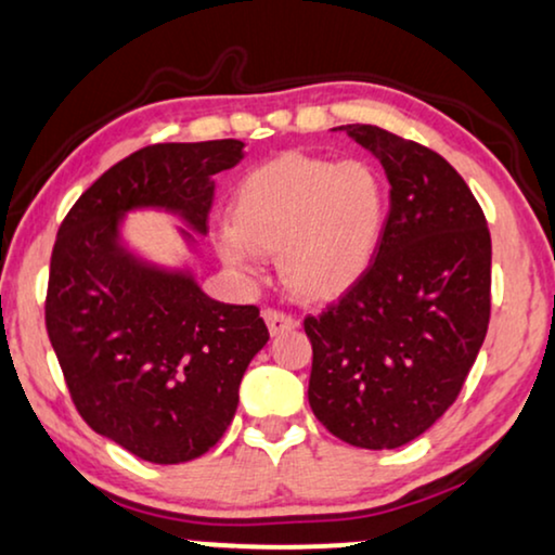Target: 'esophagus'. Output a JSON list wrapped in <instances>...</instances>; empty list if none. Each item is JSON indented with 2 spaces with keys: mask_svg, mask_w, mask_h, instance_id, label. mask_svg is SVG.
Returning a JSON list of instances; mask_svg holds the SVG:
<instances>
[{
  "mask_svg": "<svg viewBox=\"0 0 555 555\" xmlns=\"http://www.w3.org/2000/svg\"><path fill=\"white\" fill-rule=\"evenodd\" d=\"M262 319H264V323H268V328H270L272 336L287 334V331H293L295 326H298V321H295L291 313L275 311V308H264Z\"/></svg>",
  "mask_w": 555,
  "mask_h": 555,
  "instance_id": "34e87169",
  "label": "esophagus"
}]
</instances>
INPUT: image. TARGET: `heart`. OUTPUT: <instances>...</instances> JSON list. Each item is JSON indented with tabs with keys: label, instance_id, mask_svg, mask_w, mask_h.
I'll return each mask as SVG.
<instances>
[{
	"label": "heart",
	"instance_id": "b5f03b06",
	"mask_svg": "<svg viewBox=\"0 0 555 555\" xmlns=\"http://www.w3.org/2000/svg\"><path fill=\"white\" fill-rule=\"evenodd\" d=\"M383 178L364 160L285 153L244 178L216 251L234 272L257 278L262 255H280L287 287L334 300L370 268L385 227Z\"/></svg>",
	"mask_w": 555,
	"mask_h": 555
}]
</instances>
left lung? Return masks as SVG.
Masks as SVG:
<instances>
[{
	"instance_id": "left-lung-1",
	"label": "left lung",
	"mask_w": 555,
	"mask_h": 555,
	"mask_svg": "<svg viewBox=\"0 0 555 555\" xmlns=\"http://www.w3.org/2000/svg\"><path fill=\"white\" fill-rule=\"evenodd\" d=\"M339 129L383 163L390 214L364 275L304 321L308 402L341 441L398 449L453 405L485 344L492 240L441 155L372 125Z\"/></svg>"
}]
</instances>
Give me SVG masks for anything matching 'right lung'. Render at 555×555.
Segmentation results:
<instances>
[{"label":"right lung","mask_w":555,"mask_h":555,"mask_svg":"<svg viewBox=\"0 0 555 555\" xmlns=\"http://www.w3.org/2000/svg\"><path fill=\"white\" fill-rule=\"evenodd\" d=\"M242 157L240 140L142 147L106 170L57 229L50 344L81 418L145 462L183 464L216 446L270 334L257 306L219 304L189 268L134 255L121 221L155 208L204 236L214 176ZM191 232L181 236L196 247Z\"/></svg>","instance_id":"right-lung-1"}]
</instances>
